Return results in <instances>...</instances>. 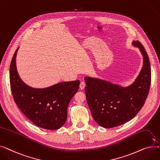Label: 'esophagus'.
<instances>
[{
  "label": "esophagus",
  "instance_id": "obj_1",
  "mask_svg": "<svg viewBox=\"0 0 160 160\" xmlns=\"http://www.w3.org/2000/svg\"><path fill=\"white\" fill-rule=\"evenodd\" d=\"M86 87V83L84 82H81L80 83V89H83Z\"/></svg>",
  "mask_w": 160,
  "mask_h": 160
}]
</instances>
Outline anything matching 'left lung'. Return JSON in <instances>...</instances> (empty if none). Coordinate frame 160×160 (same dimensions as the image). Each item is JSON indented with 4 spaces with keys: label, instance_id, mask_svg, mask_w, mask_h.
I'll use <instances>...</instances> for the list:
<instances>
[{
    "label": "left lung",
    "instance_id": "left-lung-1",
    "mask_svg": "<svg viewBox=\"0 0 160 160\" xmlns=\"http://www.w3.org/2000/svg\"><path fill=\"white\" fill-rule=\"evenodd\" d=\"M132 44L142 53L143 65L132 85L124 88L101 79L84 78L87 102L92 116L104 128L118 127L131 120L143 106L148 95L151 82L148 56L139 41H133Z\"/></svg>",
    "mask_w": 160,
    "mask_h": 160
}]
</instances>
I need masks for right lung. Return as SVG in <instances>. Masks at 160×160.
Here are the masks:
<instances>
[{
	"label": "right lung",
	"mask_w": 160,
	"mask_h": 160,
	"mask_svg": "<svg viewBox=\"0 0 160 160\" xmlns=\"http://www.w3.org/2000/svg\"><path fill=\"white\" fill-rule=\"evenodd\" d=\"M12 58L10 68V87L14 101L27 118L38 127L57 130L65 124L67 107L78 91L80 81L65 82L43 89L32 88L22 81Z\"/></svg>",
	"instance_id": "add662e5"
}]
</instances>
